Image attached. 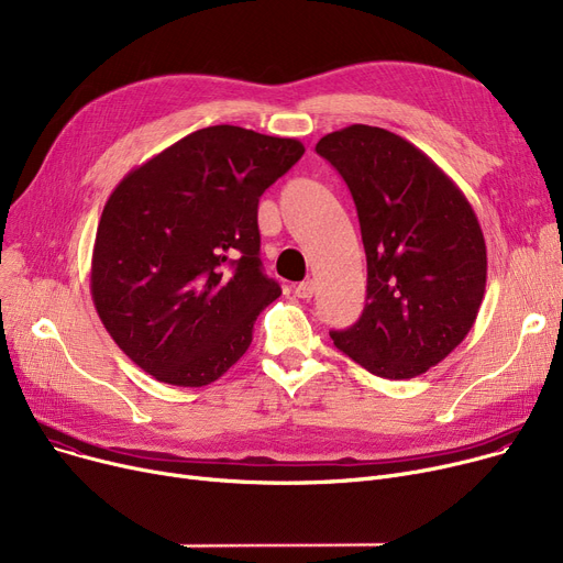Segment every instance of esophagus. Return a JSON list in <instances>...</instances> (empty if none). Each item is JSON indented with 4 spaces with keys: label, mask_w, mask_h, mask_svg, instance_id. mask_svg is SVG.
I'll list each match as a JSON object with an SVG mask.
<instances>
[{
    "label": "esophagus",
    "mask_w": 563,
    "mask_h": 563,
    "mask_svg": "<svg viewBox=\"0 0 563 563\" xmlns=\"http://www.w3.org/2000/svg\"><path fill=\"white\" fill-rule=\"evenodd\" d=\"M294 294H297L299 299H312V294H314V283H312V280L299 283L297 287H294Z\"/></svg>",
    "instance_id": "esophagus-1"
}]
</instances>
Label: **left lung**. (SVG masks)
Returning <instances> with one entry per match:
<instances>
[{
  "label": "left lung",
  "mask_w": 563,
  "mask_h": 563,
  "mask_svg": "<svg viewBox=\"0 0 563 563\" xmlns=\"http://www.w3.org/2000/svg\"><path fill=\"white\" fill-rule=\"evenodd\" d=\"M353 196L367 255V301L333 344L380 378H412L470 333L486 291L475 210L420 147L388 130L349 125L319 139Z\"/></svg>",
  "instance_id": "8db88e82"
}]
</instances>
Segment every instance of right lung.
<instances>
[{
    "label": "right lung",
    "mask_w": 563,
    "mask_h": 563,
    "mask_svg": "<svg viewBox=\"0 0 563 563\" xmlns=\"http://www.w3.org/2000/svg\"><path fill=\"white\" fill-rule=\"evenodd\" d=\"M303 153L297 139L214 125L168 145L111 191L91 297L143 372L202 388L244 356L257 314L280 297L262 274L257 202Z\"/></svg>",
    "instance_id": "add662e5"
}]
</instances>
